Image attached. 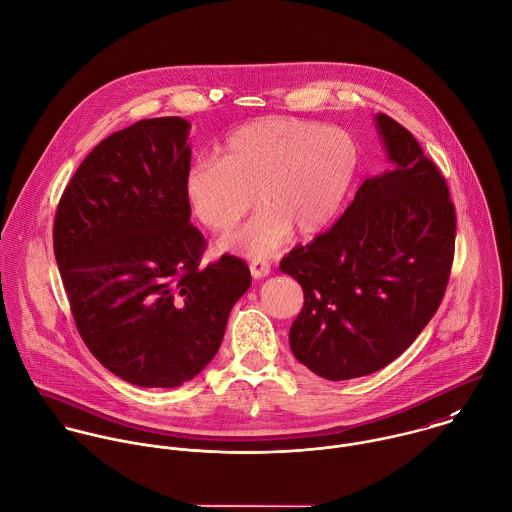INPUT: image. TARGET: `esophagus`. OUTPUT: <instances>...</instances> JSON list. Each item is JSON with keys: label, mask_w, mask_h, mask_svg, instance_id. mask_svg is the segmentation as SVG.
<instances>
[{"label": "esophagus", "mask_w": 512, "mask_h": 512, "mask_svg": "<svg viewBox=\"0 0 512 512\" xmlns=\"http://www.w3.org/2000/svg\"><path fill=\"white\" fill-rule=\"evenodd\" d=\"M250 274L254 278H266L270 274V262L266 258H252L250 260Z\"/></svg>", "instance_id": "obj_1"}]
</instances>
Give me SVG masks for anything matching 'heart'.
Returning <instances> with one entry per match:
<instances>
[{"mask_svg":"<svg viewBox=\"0 0 512 512\" xmlns=\"http://www.w3.org/2000/svg\"><path fill=\"white\" fill-rule=\"evenodd\" d=\"M359 171V147L338 127L294 117H264L230 133L218 157H196L184 172L190 214L212 232L230 230L260 208L222 246L260 258L274 252L290 228L308 236L326 228Z\"/></svg>","mask_w":512,"mask_h":512,"instance_id":"1","label":"heart"}]
</instances>
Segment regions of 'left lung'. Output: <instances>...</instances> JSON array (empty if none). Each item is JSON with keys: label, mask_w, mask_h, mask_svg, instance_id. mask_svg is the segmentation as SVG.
<instances>
[{"label": "left lung", "mask_w": 512, "mask_h": 512, "mask_svg": "<svg viewBox=\"0 0 512 512\" xmlns=\"http://www.w3.org/2000/svg\"><path fill=\"white\" fill-rule=\"evenodd\" d=\"M377 127L391 171L363 180L330 230L280 262L304 290L292 353L330 381L399 357L435 316L455 256L443 174L403 125L379 113Z\"/></svg>", "instance_id": "obj_1"}]
</instances>
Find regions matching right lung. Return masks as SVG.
Returning a JSON list of instances; mask_svg holds the SVG:
<instances>
[{
  "label": "right lung",
  "instance_id": "right-lung-1",
  "mask_svg": "<svg viewBox=\"0 0 512 512\" xmlns=\"http://www.w3.org/2000/svg\"><path fill=\"white\" fill-rule=\"evenodd\" d=\"M190 123L143 119L101 141L65 186L53 252L79 336L117 377L178 387L216 355L250 288L244 260L202 266L182 182Z\"/></svg>",
  "mask_w": 512,
  "mask_h": 512
}]
</instances>
